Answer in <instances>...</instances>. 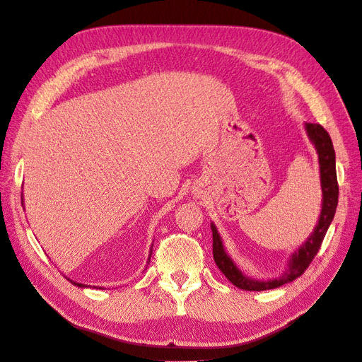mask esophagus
Instances as JSON below:
<instances>
[{
  "instance_id": "34e87169",
  "label": "esophagus",
  "mask_w": 362,
  "mask_h": 362,
  "mask_svg": "<svg viewBox=\"0 0 362 362\" xmlns=\"http://www.w3.org/2000/svg\"><path fill=\"white\" fill-rule=\"evenodd\" d=\"M192 192H194V195H197V197H200V194H202V191H200V189H197V188H195Z\"/></svg>"
}]
</instances>
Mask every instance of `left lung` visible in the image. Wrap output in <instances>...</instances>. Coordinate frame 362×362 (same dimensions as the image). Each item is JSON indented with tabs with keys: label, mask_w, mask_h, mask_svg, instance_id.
<instances>
[{
	"label": "left lung",
	"mask_w": 362,
	"mask_h": 362,
	"mask_svg": "<svg viewBox=\"0 0 362 362\" xmlns=\"http://www.w3.org/2000/svg\"><path fill=\"white\" fill-rule=\"evenodd\" d=\"M307 136L317 151L319 156V171H320V186H322V209L317 219V224L311 231V235L305 239V242L290 254L287 267L281 275L271 279H257L245 275L238 264L235 263L226 251L223 238L214 223H211L212 236H214V259L219 271L223 272L231 284L242 290L250 291H262L281 287L287 283L304 274V271L310 266L313 259L320 248L322 240L328 231L338 204V183H337V171H335V151L331 141L329 134L326 132L320 124L305 123Z\"/></svg>",
	"instance_id": "left-lung-1"
}]
</instances>
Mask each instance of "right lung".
<instances>
[{"label": "right lung", "mask_w": 362, "mask_h": 362, "mask_svg": "<svg viewBox=\"0 0 362 362\" xmlns=\"http://www.w3.org/2000/svg\"><path fill=\"white\" fill-rule=\"evenodd\" d=\"M24 197V195H22ZM22 203H24V198H22ZM151 248H153V245H151L150 247V254H148V262H150V257H151ZM67 278V276H66ZM69 281H71L74 286H76V287H81V288H86V287H90V286H87V284H83V283H76V281H74V279H71V278H67ZM95 288H98V287H95Z\"/></svg>", "instance_id": "add662e5"}]
</instances>
